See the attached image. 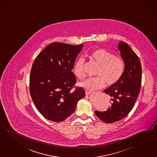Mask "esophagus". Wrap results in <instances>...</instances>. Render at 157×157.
<instances>
[{
	"mask_svg": "<svg viewBox=\"0 0 157 157\" xmlns=\"http://www.w3.org/2000/svg\"><path fill=\"white\" fill-rule=\"evenodd\" d=\"M93 93V91H86V95H89V94H90L91 93Z\"/></svg>",
	"mask_w": 157,
	"mask_h": 157,
	"instance_id": "34e87169",
	"label": "esophagus"
}]
</instances>
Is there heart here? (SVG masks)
<instances>
[{
	"mask_svg": "<svg viewBox=\"0 0 157 157\" xmlns=\"http://www.w3.org/2000/svg\"><path fill=\"white\" fill-rule=\"evenodd\" d=\"M89 57L98 67L95 78H90L80 83V86L86 90L93 91L102 89L106 85H113L120 79L125 70V63L120 57L115 56L113 53L98 49L89 54ZM75 75L80 79L86 76L84 60L80 58L76 60L74 67Z\"/></svg>",
	"mask_w": 157,
	"mask_h": 157,
	"instance_id": "b5f03b06",
	"label": "heart"
}]
</instances>
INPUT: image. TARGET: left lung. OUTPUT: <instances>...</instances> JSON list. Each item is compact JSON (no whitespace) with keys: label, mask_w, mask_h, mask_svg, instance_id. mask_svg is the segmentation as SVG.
<instances>
[{"label":"left lung","mask_w":157,"mask_h":157,"mask_svg":"<svg viewBox=\"0 0 157 157\" xmlns=\"http://www.w3.org/2000/svg\"><path fill=\"white\" fill-rule=\"evenodd\" d=\"M118 47L125 63L123 75L104 90L110 97V106L106 111H95V115L106 123L118 121L128 115L138 97L142 82V66L137 55L123 41L119 43Z\"/></svg>","instance_id":"left-lung-1"}]
</instances>
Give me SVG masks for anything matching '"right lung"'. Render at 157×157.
<instances>
[{
    "mask_svg": "<svg viewBox=\"0 0 157 157\" xmlns=\"http://www.w3.org/2000/svg\"><path fill=\"white\" fill-rule=\"evenodd\" d=\"M83 44L51 43L38 54L30 75V93L40 113L49 120L61 122L75 110L85 96L82 87L72 90L76 78L72 70Z\"/></svg>",
    "mask_w": 157,
    "mask_h": 157,
    "instance_id": "right-lung-1",
    "label": "right lung"
}]
</instances>
